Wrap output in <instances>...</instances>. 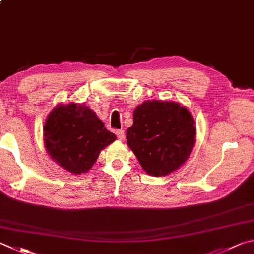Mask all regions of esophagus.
<instances>
[{
	"mask_svg": "<svg viewBox=\"0 0 254 254\" xmlns=\"http://www.w3.org/2000/svg\"><path fill=\"white\" fill-rule=\"evenodd\" d=\"M116 135H117V138L119 140H123L125 138V131L124 130H116Z\"/></svg>",
	"mask_w": 254,
	"mask_h": 254,
	"instance_id": "esophagus-1",
	"label": "esophagus"
}]
</instances>
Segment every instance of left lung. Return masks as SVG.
Listing matches in <instances>:
<instances>
[{
    "mask_svg": "<svg viewBox=\"0 0 254 254\" xmlns=\"http://www.w3.org/2000/svg\"><path fill=\"white\" fill-rule=\"evenodd\" d=\"M132 117L127 145L148 175L163 177L184 165L196 141L193 115L185 106L147 100L136 107Z\"/></svg>",
    "mask_w": 254,
    "mask_h": 254,
    "instance_id": "1",
    "label": "left lung"
}]
</instances>
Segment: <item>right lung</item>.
<instances>
[{"mask_svg": "<svg viewBox=\"0 0 254 254\" xmlns=\"http://www.w3.org/2000/svg\"><path fill=\"white\" fill-rule=\"evenodd\" d=\"M117 139L95 111L83 104H59L48 115L43 144L56 164L73 175L87 173L99 154Z\"/></svg>", "mask_w": 254, "mask_h": 254, "instance_id": "right-lung-1", "label": "right lung"}]
</instances>
